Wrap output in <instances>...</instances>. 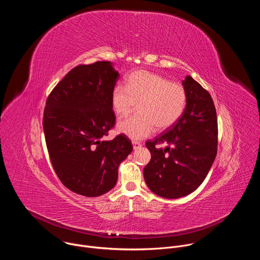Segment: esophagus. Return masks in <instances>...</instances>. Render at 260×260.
<instances>
[{"instance_id": "obj_1", "label": "esophagus", "mask_w": 260, "mask_h": 260, "mask_svg": "<svg viewBox=\"0 0 260 260\" xmlns=\"http://www.w3.org/2000/svg\"><path fill=\"white\" fill-rule=\"evenodd\" d=\"M133 146H134V149L135 150H137V149H139V148H141V143H139V142H137V141H133Z\"/></svg>"}]
</instances>
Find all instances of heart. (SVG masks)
Returning a JSON list of instances; mask_svg holds the SVG:
<instances>
[{
  "instance_id": "b5f03b06",
  "label": "heart",
  "mask_w": 260,
  "mask_h": 260,
  "mask_svg": "<svg viewBox=\"0 0 260 260\" xmlns=\"http://www.w3.org/2000/svg\"><path fill=\"white\" fill-rule=\"evenodd\" d=\"M182 84L148 71H137L127 77L126 87L117 84L112 90V108L117 116H125L136 107L138 112L117 123V131L133 140L151 136L156 126L167 129L182 116L186 106Z\"/></svg>"
}]
</instances>
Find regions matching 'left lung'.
I'll return each mask as SVG.
<instances>
[{"mask_svg":"<svg viewBox=\"0 0 260 260\" xmlns=\"http://www.w3.org/2000/svg\"><path fill=\"white\" fill-rule=\"evenodd\" d=\"M187 100L179 120L146 147L151 159L144 178L153 193L179 199L193 192L206 179L217 154V114L210 93L192 77L182 81ZM168 146L157 150V143Z\"/></svg>","mask_w":260,"mask_h":260,"instance_id":"8db88e82","label":"left lung"}]
</instances>
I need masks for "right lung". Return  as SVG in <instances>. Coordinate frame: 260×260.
Instances as JSON below:
<instances>
[{"instance_id":"add662e5","label":"right lung","mask_w":260,"mask_h":260,"mask_svg":"<svg viewBox=\"0 0 260 260\" xmlns=\"http://www.w3.org/2000/svg\"><path fill=\"white\" fill-rule=\"evenodd\" d=\"M118 79L111 61L78 66L46 102L43 129L52 167L64 186L80 196L112 189L119 165L133 151L124 135L104 140L115 123L111 96Z\"/></svg>"}]
</instances>
